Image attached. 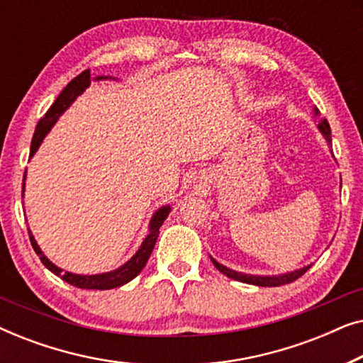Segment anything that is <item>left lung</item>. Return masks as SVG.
<instances>
[{
    "instance_id": "8db88e82",
    "label": "left lung",
    "mask_w": 363,
    "mask_h": 363,
    "mask_svg": "<svg viewBox=\"0 0 363 363\" xmlns=\"http://www.w3.org/2000/svg\"><path fill=\"white\" fill-rule=\"evenodd\" d=\"M314 116L319 117V111L314 107ZM317 128H319V132L324 135V138L327 140V145L332 147V135H330V127H329V122L325 121H319L317 123ZM340 185H342V180H340ZM210 259L215 267L220 272H223L226 277H230V279H235V281H240V282H246V284H252V286H261V287H276V286H282V284H289V282L299 279V277L304 274V272L309 269V266H304V267H299V269L296 271H291V272H284V274H272V276H259V274H246V272H240V271H235V269H230V267H226L225 264H221V262H218L215 257L210 256Z\"/></svg>"
}]
</instances>
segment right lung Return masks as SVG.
<instances>
[{
	"label": "right lung",
	"mask_w": 363,
	"mask_h": 363,
	"mask_svg": "<svg viewBox=\"0 0 363 363\" xmlns=\"http://www.w3.org/2000/svg\"><path fill=\"white\" fill-rule=\"evenodd\" d=\"M107 79H116V77L99 76V77H94V81H107ZM89 86H91V72L84 71L79 74L77 77H74L72 81L62 89V92L59 94L52 106L49 107L46 116H44L41 121L38 122L36 130H34L33 142H31V153H29V158H31L34 153L38 152V148L41 147L44 137L51 132V128L54 127V123L57 122V118L61 117L69 107H71V104L76 101V99L81 96V94L86 91ZM24 182H26V172H24ZM24 182H23V196H24ZM170 211H172L170 205H163L158 208V210L153 213L150 218L148 235L145 236V240L142 241V245L137 250L135 255H133L127 262H123L122 266H118L117 269L108 271V272H101V274H76V272L64 271L59 266L54 264L52 261L48 259V256L44 255V252L41 251V247H39L38 241L34 240L31 230L28 228L29 240H31L34 251H36V255L39 256V259H41L43 264L46 266L49 271L54 272V274L61 277L62 281H66V282H69V284L79 287V289H99V291L113 289V287H121L123 284H127V282H130L133 277H137L138 274H140V271L145 267L148 257H150V255H152L153 247H155L158 233H160V226L163 225V221L167 220L168 213Z\"/></svg>",
	"instance_id": "obj_1"
}]
</instances>
